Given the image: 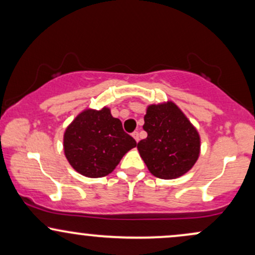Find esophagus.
I'll list each match as a JSON object with an SVG mask.
<instances>
[{"label": "esophagus", "mask_w": 255, "mask_h": 255, "mask_svg": "<svg viewBox=\"0 0 255 255\" xmlns=\"http://www.w3.org/2000/svg\"><path fill=\"white\" fill-rule=\"evenodd\" d=\"M131 135H133V137L134 139H135V141L137 142L139 141V139H140V136H139V131H133V133H131Z\"/></svg>", "instance_id": "34e87169"}]
</instances>
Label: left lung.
<instances>
[{
  "mask_svg": "<svg viewBox=\"0 0 255 255\" xmlns=\"http://www.w3.org/2000/svg\"><path fill=\"white\" fill-rule=\"evenodd\" d=\"M144 121L147 137L137 142V150L151 174L163 180L186 174L200 152V137L188 119L168 102L150 105Z\"/></svg>",
  "mask_w": 255,
  "mask_h": 255,
  "instance_id": "1",
  "label": "left lung"
}]
</instances>
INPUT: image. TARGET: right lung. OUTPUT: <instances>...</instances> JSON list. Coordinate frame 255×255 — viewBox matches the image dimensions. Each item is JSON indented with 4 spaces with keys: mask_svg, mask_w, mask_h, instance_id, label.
Instances as JSON below:
<instances>
[{
    "mask_svg": "<svg viewBox=\"0 0 255 255\" xmlns=\"http://www.w3.org/2000/svg\"><path fill=\"white\" fill-rule=\"evenodd\" d=\"M136 141L122 128L110 110L87 109L68 126L63 139L64 154L69 164L87 177H103L110 174L121 158Z\"/></svg>",
    "mask_w": 255,
    "mask_h": 255,
    "instance_id": "obj_1",
    "label": "right lung"
}]
</instances>
